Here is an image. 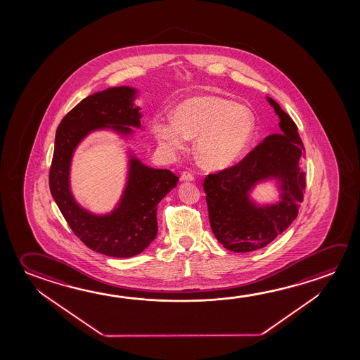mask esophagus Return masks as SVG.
<instances>
[{"label": "esophagus", "mask_w": 360, "mask_h": 360, "mask_svg": "<svg viewBox=\"0 0 360 360\" xmlns=\"http://www.w3.org/2000/svg\"><path fill=\"white\" fill-rule=\"evenodd\" d=\"M181 181H183V182H192V181H195V176L191 172H183L182 174H181Z\"/></svg>", "instance_id": "34e87169"}]
</instances>
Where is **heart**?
Here are the masks:
<instances>
[{"mask_svg":"<svg viewBox=\"0 0 360 360\" xmlns=\"http://www.w3.org/2000/svg\"><path fill=\"white\" fill-rule=\"evenodd\" d=\"M254 112L216 95H200L182 101L173 119L155 118L154 136L163 146L181 149L195 138V154L208 168L232 165L246 149L255 133Z\"/></svg>","mask_w":360,"mask_h":360,"instance_id":"b5f03b06","label":"heart"}]
</instances>
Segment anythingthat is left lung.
<instances>
[{
	"label": "left lung",
	"mask_w": 360,
	"mask_h": 360,
	"mask_svg": "<svg viewBox=\"0 0 360 360\" xmlns=\"http://www.w3.org/2000/svg\"><path fill=\"white\" fill-rule=\"evenodd\" d=\"M267 101L280 118L283 133L266 136L241 162L208 174L203 182L213 235L233 252L265 248L283 233L297 216L307 188L305 173L299 167L304 146L297 127L276 101ZM269 177L282 183V200L256 207L248 193L256 182Z\"/></svg>",
	"instance_id": "left-lung-1"
}]
</instances>
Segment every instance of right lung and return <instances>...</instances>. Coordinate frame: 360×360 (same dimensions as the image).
<instances>
[{
  "label": "right lung",
  "instance_id": "right-lung-1",
  "mask_svg": "<svg viewBox=\"0 0 360 360\" xmlns=\"http://www.w3.org/2000/svg\"><path fill=\"white\" fill-rule=\"evenodd\" d=\"M136 89L109 88L89 95L61 120L55 136L49 184L53 200L72 232L90 250L112 257L141 254L157 232V206L177 186L178 177L168 169H155L130 155L128 182L118 207L98 216L79 206L69 184L71 158L77 144L90 131L109 128L122 136L141 128L139 108L134 106Z\"/></svg>",
  "mask_w": 360,
  "mask_h": 360
}]
</instances>
